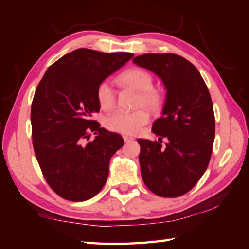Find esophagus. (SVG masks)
I'll return each mask as SVG.
<instances>
[{
	"label": "esophagus",
	"instance_id": "1",
	"mask_svg": "<svg viewBox=\"0 0 249 249\" xmlns=\"http://www.w3.org/2000/svg\"><path fill=\"white\" fill-rule=\"evenodd\" d=\"M123 138H124V141H125V142H130V141H133L134 138L133 137H130V136H126V135H124L123 136Z\"/></svg>",
	"mask_w": 249,
	"mask_h": 249
}]
</instances>
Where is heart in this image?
Returning a JSON list of instances; mask_svg holds the SVG:
<instances>
[{
	"label": "heart",
	"instance_id": "obj_1",
	"mask_svg": "<svg viewBox=\"0 0 249 249\" xmlns=\"http://www.w3.org/2000/svg\"><path fill=\"white\" fill-rule=\"evenodd\" d=\"M117 81L122 86L140 92V96L137 98L138 107L142 105L151 109L159 107L161 96L158 91L153 89V77L148 71L142 68H129L119 75ZM96 100L100 107L104 111H111L115 107V91L107 81L101 82L96 88ZM149 117L148 109L145 107L134 112H116L105 120V126L112 132L135 135L140 132L142 126L148 123Z\"/></svg>",
	"mask_w": 249,
	"mask_h": 249
}]
</instances>
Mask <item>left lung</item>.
I'll list each match as a JSON object with an SVG mask.
<instances>
[{"instance_id": "obj_1", "label": "left lung", "mask_w": 249, "mask_h": 249, "mask_svg": "<svg viewBox=\"0 0 249 249\" xmlns=\"http://www.w3.org/2000/svg\"><path fill=\"white\" fill-rule=\"evenodd\" d=\"M133 61L159 75L167 90L162 116L151 127L159 140H137L142 181L159 196H183L203 176L212 155L215 117L209 89L199 70L178 54L146 53Z\"/></svg>"}]
</instances>
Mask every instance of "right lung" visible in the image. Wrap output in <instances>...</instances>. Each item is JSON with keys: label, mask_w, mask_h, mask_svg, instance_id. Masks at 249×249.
Here are the masks:
<instances>
[{"label": "right lung", "mask_w": 249, "mask_h": 249, "mask_svg": "<svg viewBox=\"0 0 249 249\" xmlns=\"http://www.w3.org/2000/svg\"><path fill=\"white\" fill-rule=\"evenodd\" d=\"M133 57L79 48L53 62L36 88L34 151L46 182L66 200H89L107 182L109 159L124 141L92 119L100 111L96 88ZM92 132L97 136L89 141Z\"/></svg>", "instance_id": "add662e5"}]
</instances>
